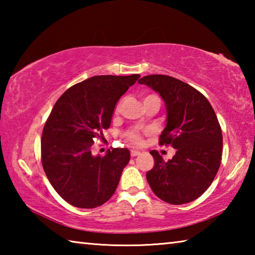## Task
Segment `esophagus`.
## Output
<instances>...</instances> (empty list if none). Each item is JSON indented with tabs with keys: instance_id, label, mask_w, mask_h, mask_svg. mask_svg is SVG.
<instances>
[{
	"instance_id": "34e87169",
	"label": "esophagus",
	"mask_w": 255,
	"mask_h": 255,
	"mask_svg": "<svg viewBox=\"0 0 255 255\" xmlns=\"http://www.w3.org/2000/svg\"><path fill=\"white\" fill-rule=\"evenodd\" d=\"M130 155L132 157H135V156H137V155H140V152H138V150H135V149H131Z\"/></svg>"
}]
</instances>
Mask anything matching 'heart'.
Instances as JSON below:
<instances>
[{"label": "heart", "mask_w": 255, "mask_h": 255, "mask_svg": "<svg viewBox=\"0 0 255 255\" xmlns=\"http://www.w3.org/2000/svg\"><path fill=\"white\" fill-rule=\"evenodd\" d=\"M152 98H157V97L155 96V94H149V96H147L144 99V101L148 100V99H152ZM120 108H122V102H119L117 107H116V114H118V112L120 111ZM125 138H126L127 141H129V143L133 144V145H140L141 143H143L141 132L139 129H137V128H131V129H129V130H127L126 132H125Z\"/></svg>", "instance_id": "heart-1"}]
</instances>
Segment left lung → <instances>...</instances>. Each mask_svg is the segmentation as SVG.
Wrapping results in <instances>:
<instances>
[{
    "mask_svg": "<svg viewBox=\"0 0 255 255\" xmlns=\"http://www.w3.org/2000/svg\"><path fill=\"white\" fill-rule=\"evenodd\" d=\"M138 83L152 88L165 102L167 123L158 144L176 149L166 162L157 150H150L155 163L146 179L159 199L188 204L209 188L221 165L223 135L217 116L204 94L174 77L147 75Z\"/></svg>",
    "mask_w": 255,
    "mask_h": 255,
    "instance_id": "obj_1",
    "label": "left lung"
}]
</instances>
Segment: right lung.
I'll return each instance as SVG.
<instances>
[{"label":"right lung","mask_w":255,"mask_h":255,"mask_svg":"<svg viewBox=\"0 0 255 255\" xmlns=\"http://www.w3.org/2000/svg\"><path fill=\"white\" fill-rule=\"evenodd\" d=\"M138 79V74L93 76L56 101L42 130L41 163L50 184L70 205L96 208L117 189L129 150L111 148L105 156H94L91 148L94 138L102 139L110 127L116 103Z\"/></svg>","instance_id":"1"}]
</instances>
